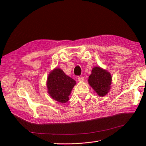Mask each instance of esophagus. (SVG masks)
Instances as JSON below:
<instances>
[{
  "mask_svg": "<svg viewBox=\"0 0 146 146\" xmlns=\"http://www.w3.org/2000/svg\"><path fill=\"white\" fill-rule=\"evenodd\" d=\"M84 79V78L83 76H79V77L78 78V81H83Z\"/></svg>",
  "mask_w": 146,
  "mask_h": 146,
  "instance_id": "34e87169",
  "label": "esophagus"
}]
</instances>
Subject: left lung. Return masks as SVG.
<instances>
[{
  "label": "left lung",
  "instance_id": "obj_1",
  "mask_svg": "<svg viewBox=\"0 0 146 146\" xmlns=\"http://www.w3.org/2000/svg\"><path fill=\"white\" fill-rule=\"evenodd\" d=\"M112 78L111 74L100 67H95L89 76L88 82L100 97L105 96L110 90Z\"/></svg>",
  "mask_w": 146,
  "mask_h": 146
}]
</instances>
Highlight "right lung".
I'll use <instances>...</instances> for the list:
<instances>
[{"label":"right lung","mask_w":146,"mask_h":146,"mask_svg":"<svg viewBox=\"0 0 146 146\" xmlns=\"http://www.w3.org/2000/svg\"><path fill=\"white\" fill-rule=\"evenodd\" d=\"M75 84V80L66 75L59 68L51 71L47 80V87L49 95L53 99L62 104L67 102L69 100V95Z\"/></svg>","instance_id":"add662e5"}]
</instances>
